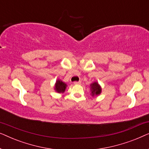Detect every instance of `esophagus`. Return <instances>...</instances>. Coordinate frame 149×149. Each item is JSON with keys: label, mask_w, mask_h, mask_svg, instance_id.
Masks as SVG:
<instances>
[{"label": "esophagus", "mask_w": 149, "mask_h": 149, "mask_svg": "<svg viewBox=\"0 0 149 149\" xmlns=\"http://www.w3.org/2000/svg\"><path fill=\"white\" fill-rule=\"evenodd\" d=\"M81 81H75V82H74V85H77V84H81Z\"/></svg>", "instance_id": "obj_1"}]
</instances>
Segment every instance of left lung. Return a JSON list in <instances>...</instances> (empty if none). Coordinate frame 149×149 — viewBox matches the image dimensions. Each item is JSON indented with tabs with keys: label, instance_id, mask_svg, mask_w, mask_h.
I'll use <instances>...</instances> for the list:
<instances>
[{
	"label": "left lung",
	"instance_id": "1",
	"mask_svg": "<svg viewBox=\"0 0 149 149\" xmlns=\"http://www.w3.org/2000/svg\"><path fill=\"white\" fill-rule=\"evenodd\" d=\"M90 86H91V95H92L93 96H94V95H98L100 94L102 89L98 83L97 82L93 83L90 85Z\"/></svg>",
	"mask_w": 149,
	"mask_h": 149
}]
</instances>
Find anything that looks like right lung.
<instances>
[{"instance_id": "add662e5", "label": "right lung", "mask_w": 149, "mask_h": 149, "mask_svg": "<svg viewBox=\"0 0 149 149\" xmlns=\"http://www.w3.org/2000/svg\"><path fill=\"white\" fill-rule=\"evenodd\" d=\"M66 87V84H65L62 81L58 80L56 81V85H55V89L57 92L58 93H63L64 92L65 89Z\"/></svg>"}]
</instances>
